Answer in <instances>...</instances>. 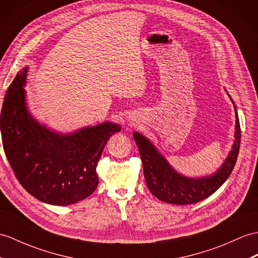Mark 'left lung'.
Instances as JSON below:
<instances>
[{"label":"left lung","instance_id":"8db88e82","mask_svg":"<svg viewBox=\"0 0 258 258\" xmlns=\"http://www.w3.org/2000/svg\"><path fill=\"white\" fill-rule=\"evenodd\" d=\"M234 110L236 115L234 144L227 161L216 174L209 177L194 179L181 176L168 165L152 143L140 134H134L141 156L147 186L156 198L173 205L196 204L211 196L228 179L236 163L241 143V127L235 105Z\"/></svg>","mask_w":258,"mask_h":258}]
</instances>
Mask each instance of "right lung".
Listing matches in <instances>:
<instances>
[{
  "instance_id": "right-lung-1",
  "label": "right lung",
  "mask_w": 258,
  "mask_h": 258,
  "mask_svg": "<svg viewBox=\"0 0 258 258\" xmlns=\"http://www.w3.org/2000/svg\"><path fill=\"white\" fill-rule=\"evenodd\" d=\"M27 69L9 86L0 125L6 158L31 196L68 206L89 197L98 185L96 166L110 136L120 127L105 122L71 135L51 133L30 117L25 103Z\"/></svg>"
}]
</instances>
